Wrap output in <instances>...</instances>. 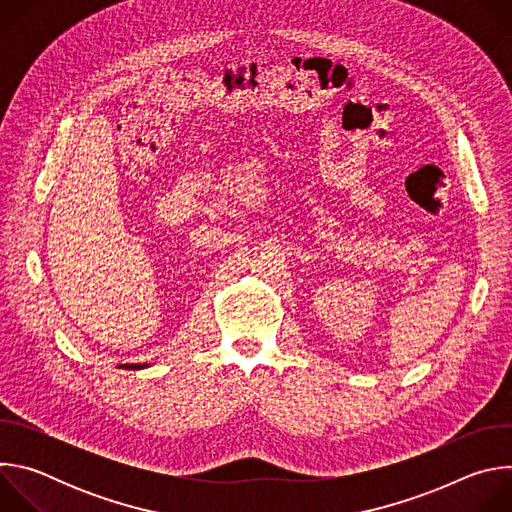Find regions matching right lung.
<instances>
[{"label":"right lung","instance_id":"1","mask_svg":"<svg viewBox=\"0 0 512 512\" xmlns=\"http://www.w3.org/2000/svg\"><path fill=\"white\" fill-rule=\"evenodd\" d=\"M119 369H131V371H135V369H141V364H121Z\"/></svg>","mask_w":512,"mask_h":512}]
</instances>
